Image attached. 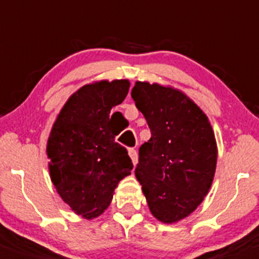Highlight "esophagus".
<instances>
[{"instance_id":"1","label":"esophagus","mask_w":259,"mask_h":259,"mask_svg":"<svg viewBox=\"0 0 259 259\" xmlns=\"http://www.w3.org/2000/svg\"><path fill=\"white\" fill-rule=\"evenodd\" d=\"M127 153H129V156L132 158L133 164H134V165H137V164H138V153H137V150H135L134 148H130L129 150H127Z\"/></svg>"}]
</instances>
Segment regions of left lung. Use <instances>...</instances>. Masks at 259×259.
I'll list each match as a JSON object with an SVG mask.
<instances>
[{
    "label": "left lung",
    "mask_w": 259,
    "mask_h": 259,
    "mask_svg": "<svg viewBox=\"0 0 259 259\" xmlns=\"http://www.w3.org/2000/svg\"><path fill=\"white\" fill-rule=\"evenodd\" d=\"M132 98L151 132L139 149L135 177L150 213L161 223H178L199 207L213 183V127L204 111L170 85L137 81Z\"/></svg>",
    "instance_id": "1"
}]
</instances>
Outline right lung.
<instances>
[{
    "mask_svg": "<svg viewBox=\"0 0 259 259\" xmlns=\"http://www.w3.org/2000/svg\"><path fill=\"white\" fill-rule=\"evenodd\" d=\"M130 81L99 80L77 89L50 132V178L74 213L91 221L110 205L119 182L132 174L124 146L115 143L110 111L129 93Z\"/></svg>",
    "mask_w": 259,
    "mask_h": 259,
    "instance_id": "add662e5",
    "label": "right lung"
}]
</instances>
